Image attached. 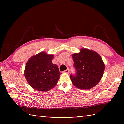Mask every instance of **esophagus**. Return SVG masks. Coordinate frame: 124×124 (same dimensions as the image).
<instances>
[{
	"mask_svg": "<svg viewBox=\"0 0 124 124\" xmlns=\"http://www.w3.org/2000/svg\"><path fill=\"white\" fill-rule=\"evenodd\" d=\"M63 73H66V74H69V69H68L66 70H64V71Z\"/></svg>",
	"mask_w": 124,
	"mask_h": 124,
	"instance_id": "34e87169",
	"label": "esophagus"
}]
</instances>
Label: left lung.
<instances>
[{
  "mask_svg": "<svg viewBox=\"0 0 124 124\" xmlns=\"http://www.w3.org/2000/svg\"><path fill=\"white\" fill-rule=\"evenodd\" d=\"M76 75H70L73 84L78 89L88 90L101 80L105 65L101 56L94 50L82 48L72 54Z\"/></svg>",
  "mask_w": 124,
  "mask_h": 124,
  "instance_id": "left-lung-1",
  "label": "left lung"
}]
</instances>
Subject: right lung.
Instances as JSON below:
<instances>
[{"instance_id":"obj_1","label":"right lung","mask_w":124,"mask_h":124,"mask_svg":"<svg viewBox=\"0 0 124 124\" xmlns=\"http://www.w3.org/2000/svg\"><path fill=\"white\" fill-rule=\"evenodd\" d=\"M54 55L42 51L31 57L26 64L24 76L29 85L39 91H48L54 88L60 78L57 65L53 64Z\"/></svg>"}]
</instances>
